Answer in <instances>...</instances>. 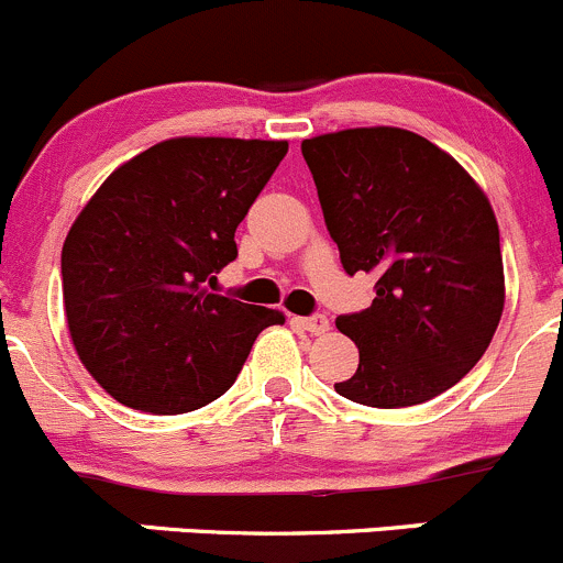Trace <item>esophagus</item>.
<instances>
[{
	"label": "esophagus",
	"instance_id": "obj_1",
	"mask_svg": "<svg viewBox=\"0 0 563 563\" xmlns=\"http://www.w3.org/2000/svg\"><path fill=\"white\" fill-rule=\"evenodd\" d=\"M298 322L303 331H309L311 336H320V333L328 331V317L325 314H311V317H298Z\"/></svg>",
	"mask_w": 563,
	"mask_h": 563
}]
</instances>
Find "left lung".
Returning <instances> with one entry per match:
<instances>
[{"instance_id": "1", "label": "left lung", "mask_w": 563, "mask_h": 563, "mask_svg": "<svg viewBox=\"0 0 563 563\" xmlns=\"http://www.w3.org/2000/svg\"><path fill=\"white\" fill-rule=\"evenodd\" d=\"M328 235L350 276L377 274L369 309L339 314L358 369L336 394L408 408L463 380L504 311L498 221L449 153L402 128H350L300 144Z\"/></svg>"}]
</instances>
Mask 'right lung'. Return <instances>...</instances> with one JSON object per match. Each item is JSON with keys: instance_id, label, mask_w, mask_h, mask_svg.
Returning <instances> with one entry per match:
<instances>
[{"instance_id": "1", "label": "right lung", "mask_w": 563, "mask_h": 563, "mask_svg": "<svg viewBox=\"0 0 563 563\" xmlns=\"http://www.w3.org/2000/svg\"><path fill=\"white\" fill-rule=\"evenodd\" d=\"M287 142L183 136L106 177L63 246L70 339L128 408L175 416L230 391L279 309L216 295L235 230Z\"/></svg>"}]
</instances>
